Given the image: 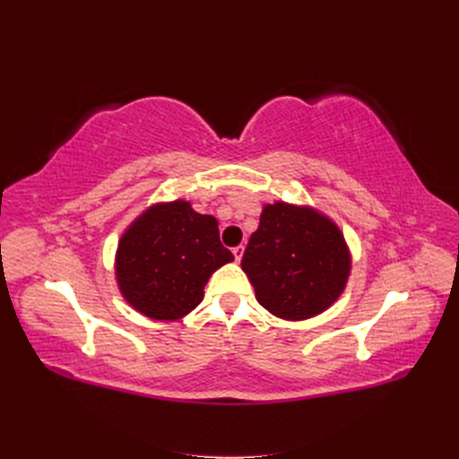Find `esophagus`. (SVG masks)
<instances>
[{
    "label": "esophagus",
    "instance_id": "obj_1",
    "mask_svg": "<svg viewBox=\"0 0 459 459\" xmlns=\"http://www.w3.org/2000/svg\"><path fill=\"white\" fill-rule=\"evenodd\" d=\"M243 253H245V247L243 245H238V247H233V256H235V260H241V256H243Z\"/></svg>",
    "mask_w": 459,
    "mask_h": 459
}]
</instances>
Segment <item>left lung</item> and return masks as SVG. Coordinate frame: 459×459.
Returning a JSON list of instances; mask_svg holds the SVG:
<instances>
[{
  "label": "left lung",
  "instance_id": "8db88e82",
  "mask_svg": "<svg viewBox=\"0 0 459 459\" xmlns=\"http://www.w3.org/2000/svg\"><path fill=\"white\" fill-rule=\"evenodd\" d=\"M351 266L337 224L310 206L283 201L262 208L241 260L256 300L293 322L327 310L344 290Z\"/></svg>",
  "mask_w": 459,
  "mask_h": 459
}]
</instances>
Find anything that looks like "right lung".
I'll return each mask as SVG.
<instances>
[{"mask_svg": "<svg viewBox=\"0 0 459 459\" xmlns=\"http://www.w3.org/2000/svg\"><path fill=\"white\" fill-rule=\"evenodd\" d=\"M233 255L220 243L214 216L187 201L159 203L132 221L117 251L122 297L151 319L174 322L204 297V285Z\"/></svg>", "mask_w": 459, "mask_h": 459, "instance_id": "1", "label": "right lung"}]
</instances>
